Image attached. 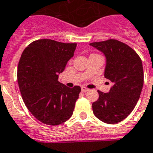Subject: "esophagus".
<instances>
[{
	"instance_id": "esophagus-1",
	"label": "esophagus",
	"mask_w": 153,
	"mask_h": 153,
	"mask_svg": "<svg viewBox=\"0 0 153 153\" xmlns=\"http://www.w3.org/2000/svg\"><path fill=\"white\" fill-rule=\"evenodd\" d=\"M89 89L87 88H85V87H82L81 88V91H82V92H84V93H85V92H87V91H88Z\"/></svg>"
}]
</instances>
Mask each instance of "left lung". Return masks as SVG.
Instances as JSON below:
<instances>
[{
  "label": "left lung",
  "instance_id": "8db88e82",
  "mask_svg": "<svg viewBox=\"0 0 153 153\" xmlns=\"http://www.w3.org/2000/svg\"><path fill=\"white\" fill-rule=\"evenodd\" d=\"M90 46L106 57L104 76L112 84L109 92L98 91L92 111L105 123L116 124L124 120L134 109L144 84L142 62L128 45L115 39L91 42Z\"/></svg>",
  "mask_w": 153,
  "mask_h": 153
}]
</instances>
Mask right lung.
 I'll return each instance as SVG.
<instances>
[{
	"label": "right lung",
	"instance_id": "1",
	"mask_svg": "<svg viewBox=\"0 0 153 153\" xmlns=\"http://www.w3.org/2000/svg\"><path fill=\"white\" fill-rule=\"evenodd\" d=\"M76 43L39 39L27 46L19 59L17 80L24 103L41 123L60 125L72 116L80 87L58 81Z\"/></svg>",
	"mask_w": 153,
	"mask_h": 153
}]
</instances>
